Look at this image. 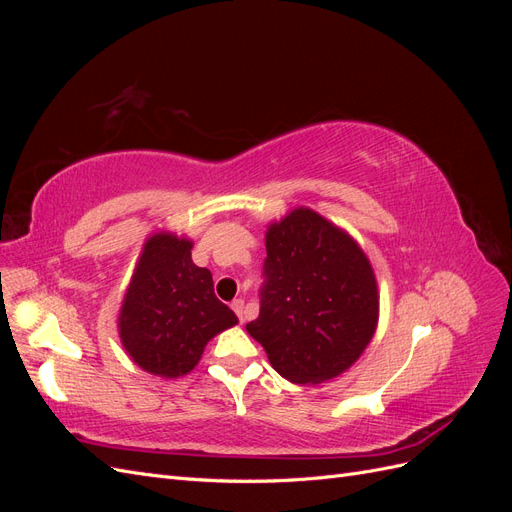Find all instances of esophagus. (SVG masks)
Here are the masks:
<instances>
[{
    "instance_id": "esophagus-1",
    "label": "esophagus",
    "mask_w": 512,
    "mask_h": 512,
    "mask_svg": "<svg viewBox=\"0 0 512 512\" xmlns=\"http://www.w3.org/2000/svg\"><path fill=\"white\" fill-rule=\"evenodd\" d=\"M230 307H232V312L237 314V318L243 322V307H245V301L243 299H235L230 303Z\"/></svg>"
}]
</instances>
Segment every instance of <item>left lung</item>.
Instances as JSON below:
<instances>
[{"label": "left lung", "instance_id": "left-lung-1", "mask_svg": "<svg viewBox=\"0 0 512 512\" xmlns=\"http://www.w3.org/2000/svg\"><path fill=\"white\" fill-rule=\"evenodd\" d=\"M258 294L260 314L245 329L290 382L339 376L376 331L378 288L367 256L312 209L271 224Z\"/></svg>", "mask_w": 512, "mask_h": 512}]
</instances>
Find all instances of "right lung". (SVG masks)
Returning a JSON list of instances; mask_svg holds the SVG:
<instances>
[{
	"mask_svg": "<svg viewBox=\"0 0 512 512\" xmlns=\"http://www.w3.org/2000/svg\"><path fill=\"white\" fill-rule=\"evenodd\" d=\"M237 316L213 292V277L192 262V243L156 235L145 245L123 299L119 335L132 361L153 376L194 369L213 335Z\"/></svg>",
	"mask_w": 512,
	"mask_h": 512,
	"instance_id": "right-lung-1",
	"label": "right lung"
}]
</instances>
